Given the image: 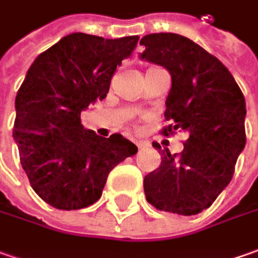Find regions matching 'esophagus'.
<instances>
[{
    "mask_svg": "<svg viewBox=\"0 0 258 258\" xmlns=\"http://www.w3.org/2000/svg\"><path fill=\"white\" fill-rule=\"evenodd\" d=\"M136 144L140 150H143V148H146L148 147V141H144V140H140V141H136Z\"/></svg>",
    "mask_w": 258,
    "mask_h": 258,
    "instance_id": "1",
    "label": "esophagus"
}]
</instances>
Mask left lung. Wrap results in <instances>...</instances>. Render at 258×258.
<instances>
[{"label": "left lung", "instance_id": "8db88e82", "mask_svg": "<svg viewBox=\"0 0 258 258\" xmlns=\"http://www.w3.org/2000/svg\"><path fill=\"white\" fill-rule=\"evenodd\" d=\"M140 45L146 48L141 59L167 68L171 76L164 117L174 125L161 133H188L180 156L165 150L160 167L146 175L147 201L160 211L199 214L231 181L244 150V95L223 62L190 38L148 34Z\"/></svg>", "mask_w": 258, "mask_h": 258}]
</instances>
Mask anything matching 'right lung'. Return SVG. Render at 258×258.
<instances>
[{"instance_id":"1","label":"right lung","mask_w":258,"mask_h":258,"mask_svg":"<svg viewBox=\"0 0 258 258\" xmlns=\"http://www.w3.org/2000/svg\"><path fill=\"white\" fill-rule=\"evenodd\" d=\"M138 38L74 32L41 52L28 70L15 97L13 137L32 190L49 206L94 204L112 168L137 153L121 134L102 138L85 130L81 111L107 97L117 66Z\"/></svg>"}]
</instances>
